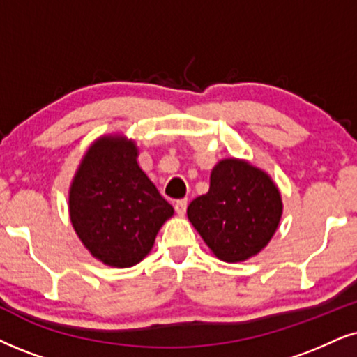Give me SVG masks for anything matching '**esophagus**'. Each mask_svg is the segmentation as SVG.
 <instances>
[{
    "label": "esophagus",
    "instance_id": "obj_1",
    "mask_svg": "<svg viewBox=\"0 0 357 357\" xmlns=\"http://www.w3.org/2000/svg\"><path fill=\"white\" fill-rule=\"evenodd\" d=\"M174 209H176V212H178L179 215H184V214H186V209H188V199H179V201H176Z\"/></svg>",
    "mask_w": 357,
    "mask_h": 357
}]
</instances>
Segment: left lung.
Here are the masks:
<instances>
[{
	"label": "left lung",
	"instance_id": "obj_1",
	"mask_svg": "<svg viewBox=\"0 0 357 357\" xmlns=\"http://www.w3.org/2000/svg\"><path fill=\"white\" fill-rule=\"evenodd\" d=\"M282 212V194L264 169L225 158L211 171L209 191L189 204L188 219L212 254L234 264L267 247Z\"/></svg>",
	"mask_w": 357,
	"mask_h": 357
}]
</instances>
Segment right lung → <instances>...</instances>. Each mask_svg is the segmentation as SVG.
Masks as SVG:
<instances>
[{
	"mask_svg": "<svg viewBox=\"0 0 357 357\" xmlns=\"http://www.w3.org/2000/svg\"><path fill=\"white\" fill-rule=\"evenodd\" d=\"M137 158L133 139L102 135L85 151L70 183L72 227L90 255L108 267L142 261L174 214Z\"/></svg>",
	"mask_w": 357,
	"mask_h": 357,
	"instance_id": "add662e5",
	"label": "right lung"
}]
</instances>
